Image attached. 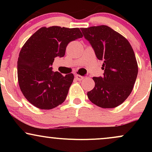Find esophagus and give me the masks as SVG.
Returning a JSON list of instances; mask_svg holds the SVG:
<instances>
[{
  "mask_svg": "<svg viewBox=\"0 0 152 152\" xmlns=\"http://www.w3.org/2000/svg\"><path fill=\"white\" fill-rule=\"evenodd\" d=\"M75 78H76L78 81H81V80H83V78H84V77H83V76H80V75H78V74L75 75Z\"/></svg>",
  "mask_w": 152,
  "mask_h": 152,
  "instance_id": "obj_1",
  "label": "esophagus"
}]
</instances>
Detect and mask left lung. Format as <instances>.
I'll use <instances>...</instances> for the list:
<instances>
[{"mask_svg":"<svg viewBox=\"0 0 152 152\" xmlns=\"http://www.w3.org/2000/svg\"><path fill=\"white\" fill-rule=\"evenodd\" d=\"M81 30L96 58L104 61V76L93 78L95 86L87 93L88 98L99 107H116L132 93L137 77L138 65L133 48L126 38L107 26Z\"/></svg>","mask_w":152,"mask_h":152,"instance_id":"left-lung-1","label":"left lung"}]
</instances>
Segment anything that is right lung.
Segmentation results:
<instances>
[{"label":"right lung","instance_id":"right-lung-1","mask_svg":"<svg viewBox=\"0 0 152 152\" xmlns=\"http://www.w3.org/2000/svg\"><path fill=\"white\" fill-rule=\"evenodd\" d=\"M78 28L42 27L22 47L18 59V80L26 99L41 109H51L65 101L74 74L52 71L56 57H64L69 42L82 38Z\"/></svg>","mask_w":152,"mask_h":152}]
</instances>
